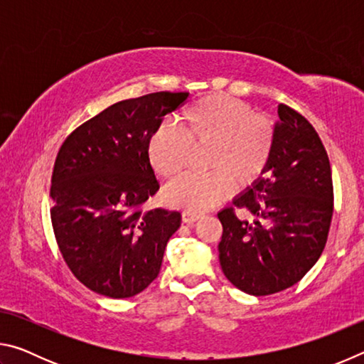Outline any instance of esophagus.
<instances>
[{"instance_id":"1","label":"esophagus","mask_w":364,"mask_h":364,"mask_svg":"<svg viewBox=\"0 0 364 364\" xmlns=\"http://www.w3.org/2000/svg\"><path fill=\"white\" fill-rule=\"evenodd\" d=\"M200 218V215L199 213H196V212H189V210H184L183 212V221L186 225H193V223H196L197 220Z\"/></svg>"}]
</instances>
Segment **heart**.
Returning <instances> with one entry per match:
<instances>
[{"label":"heart","mask_w":364,"mask_h":364,"mask_svg":"<svg viewBox=\"0 0 364 364\" xmlns=\"http://www.w3.org/2000/svg\"><path fill=\"white\" fill-rule=\"evenodd\" d=\"M276 143L273 120L252 112L247 102L228 95H208L194 101L178 119V130L162 123L146 141L152 170L170 178L186 167L191 147L207 146L205 173H184L164 189L168 204L200 212L232 194L236 178L250 183L268 167Z\"/></svg>","instance_id":"b5f03b06"}]
</instances>
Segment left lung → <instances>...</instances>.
Here are the masks:
<instances>
[{"label":"left lung","instance_id":"left-lung-1","mask_svg":"<svg viewBox=\"0 0 364 364\" xmlns=\"http://www.w3.org/2000/svg\"><path fill=\"white\" fill-rule=\"evenodd\" d=\"M278 115L264 176L218 213L221 269L232 286L257 297L297 284L311 269L334 210L329 157L316 130L286 104H279Z\"/></svg>","mask_w":364,"mask_h":364}]
</instances>
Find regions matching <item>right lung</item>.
<instances>
[{
	"mask_svg": "<svg viewBox=\"0 0 364 364\" xmlns=\"http://www.w3.org/2000/svg\"><path fill=\"white\" fill-rule=\"evenodd\" d=\"M188 96L159 91L115 102L59 147L49 189L54 236L73 276L96 294L133 297L157 278L181 213L143 210L159 191L146 141Z\"/></svg>",
	"mask_w": 364,
	"mask_h": 364,
	"instance_id": "1",
	"label": "right lung"
}]
</instances>
